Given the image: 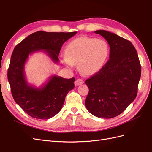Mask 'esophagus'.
I'll use <instances>...</instances> for the list:
<instances>
[{"instance_id":"1","label":"esophagus","mask_w":152,"mask_h":152,"mask_svg":"<svg viewBox=\"0 0 152 152\" xmlns=\"http://www.w3.org/2000/svg\"><path fill=\"white\" fill-rule=\"evenodd\" d=\"M84 83V80L81 79H79L75 81V86H79L81 85L82 84Z\"/></svg>"}]
</instances>
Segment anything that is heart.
<instances>
[{"label": "heart", "instance_id": "heart-1", "mask_svg": "<svg viewBox=\"0 0 152 152\" xmlns=\"http://www.w3.org/2000/svg\"><path fill=\"white\" fill-rule=\"evenodd\" d=\"M65 52V56L61 58L64 65L73 68L78 64L82 73L92 75L104 66L109 54V46L103 39L79 37L66 45Z\"/></svg>", "mask_w": 152, "mask_h": 152}]
</instances>
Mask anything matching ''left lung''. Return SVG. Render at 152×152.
I'll list each match as a JSON object with an SVG mask.
<instances>
[{"label": "left lung", "instance_id": "1", "mask_svg": "<svg viewBox=\"0 0 152 152\" xmlns=\"http://www.w3.org/2000/svg\"><path fill=\"white\" fill-rule=\"evenodd\" d=\"M94 32L108 42L110 59L98 73L86 80L89 93L86 107L96 117L112 118L122 113L136 98L141 65L130 41L104 30Z\"/></svg>", "mask_w": 152, "mask_h": 152}]
</instances>
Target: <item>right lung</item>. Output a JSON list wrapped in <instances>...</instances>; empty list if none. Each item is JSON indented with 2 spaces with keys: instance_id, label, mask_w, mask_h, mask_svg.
<instances>
[{
  "instance_id": "1",
  "label": "right lung",
  "mask_w": 152,
  "mask_h": 152,
  "mask_svg": "<svg viewBox=\"0 0 152 152\" xmlns=\"http://www.w3.org/2000/svg\"><path fill=\"white\" fill-rule=\"evenodd\" d=\"M77 33L38 31L27 37L14 49L7 79L15 102L30 116L45 120L56 115L61 110L68 92L74 88L75 78L66 79L53 75L39 88L29 84L25 74V65L29 55L42 50L54 63H58L63 44Z\"/></svg>"
}]
</instances>
